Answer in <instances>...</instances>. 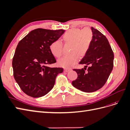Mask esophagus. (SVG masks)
Segmentation results:
<instances>
[{
	"mask_svg": "<svg viewBox=\"0 0 130 130\" xmlns=\"http://www.w3.org/2000/svg\"><path fill=\"white\" fill-rule=\"evenodd\" d=\"M70 70H71V69H64V71L65 72H68L70 71Z\"/></svg>",
	"mask_w": 130,
	"mask_h": 130,
	"instance_id": "1",
	"label": "esophagus"
}]
</instances>
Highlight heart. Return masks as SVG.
<instances>
[{
  "label": "heart",
  "instance_id": "b5f03b06",
  "mask_svg": "<svg viewBox=\"0 0 130 130\" xmlns=\"http://www.w3.org/2000/svg\"><path fill=\"white\" fill-rule=\"evenodd\" d=\"M93 37L91 30H83L75 29L70 30L63 35V41L65 44H71L69 56H65L59 59L58 65L66 68H70L77 63L80 57H84L88 52ZM50 52L56 57L62 54V44L60 41L53 42L50 45Z\"/></svg>",
  "mask_w": 130,
  "mask_h": 130
}]
</instances>
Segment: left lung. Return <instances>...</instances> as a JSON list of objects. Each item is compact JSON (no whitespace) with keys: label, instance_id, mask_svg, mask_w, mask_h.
<instances>
[{"label":"left lung","instance_id":"obj_1","mask_svg":"<svg viewBox=\"0 0 130 130\" xmlns=\"http://www.w3.org/2000/svg\"><path fill=\"white\" fill-rule=\"evenodd\" d=\"M91 30L92 43L87 54L79 62L86 66L84 69L73 70L77 73V77L72 81L74 87L86 93L96 91L103 87L113 67L114 54L107 39L97 29L91 27ZM88 65L90 67L86 72L84 70Z\"/></svg>","mask_w":130,"mask_h":130}]
</instances>
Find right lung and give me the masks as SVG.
Here are the masks:
<instances>
[{"instance_id": "obj_1", "label": "right lung", "mask_w": 130, "mask_h": 130, "mask_svg": "<svg viewBox=\"0 0 130 130\" xmlns=\"http://www.w3.org/2000/svg\"><path fill=\"white\" fill-rule=\"evenodd\" d=\"M64 30L36 29L19 42L12 60L14 78L27 95L40 98L53 88L62 68L46 66L56 62L50 45L64 34Z\"/></svg>"}]
</instances>
